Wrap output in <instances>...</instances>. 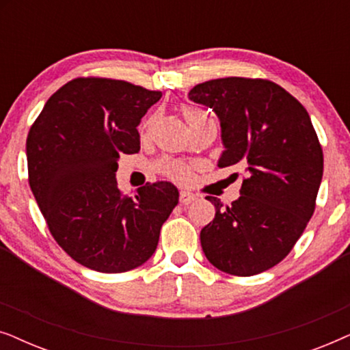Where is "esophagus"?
I'll list each match as a JSON object with an SVG mask.
<instances>
[{
	"mask_svg": "<svg viewBox=\"0 0 350 350\" xmlns=\"http://www.w3.org/2000/svg\"><path fill=\"white\" fill-rule=\"evenodd\" d=\"M196 199H198V196L189 193V191H181V193H180V204H183V205H188L191 202H194Z\"/></svg>",
	"mask_w": 350,
	"mask_h": 350,
	"instance_id": "1",
	"label": "esophagus"
}]
</instances>
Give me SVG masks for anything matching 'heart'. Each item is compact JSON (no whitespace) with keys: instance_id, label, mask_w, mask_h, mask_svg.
Segmentation results:
<instances>
[{"instance_id":"heart-1","label":"heart","mask_w":350,"mask_h":350,"mask_svg":"<svg viewBox=\"0 0 350 350\" xmlns=\"http://www.w3.org/2000/svg\"><path fill=\"white\" fill-rule=\"evenodd\" d=\"M183 116L189 126L194 122H200L204 121V119H208L207 113L194 107H185ZM154 169L159 172V174L169 176V178L175 181H188L191 178V169L186 164H183V162L164 159V161L156 162Z\"/></svg>"}]
</instances>
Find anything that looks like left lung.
Returning <instances> with one entry per match:
<instances>
[{
  "label": "left lung",
  "mask_w": 350,
  "mask_h": 350,
  "mask_svg": "<svg viewBox=\"0 0 350 350\" xmlns=\"http://www.w3.org/2000/svg\"><path fill=\"white\" fill-rule=\"evenodd\" d=\"M221 124L218 167L248 172L241 198L224 205L208 196L215 218L200 245L217 269L250 277L279 265L304 232L315 210L323 152L306 108L267 79L221 78L189 90Z\"/></svg>",
  "instance_id": "obj_1"
}]
</instances>
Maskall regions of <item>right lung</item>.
<instances>
[{"instance_id": "obj_1", "label": "right lung", "mask_w": 350, "mask_h": 350, "mask_svg": "<svg viewBox=\"0 0 350 350\" xmlns=\"http://www.w3.org/2000/svg\"><path fill=\"white\" fill-rule=\"evenodd\" d=\"M162 92L127 81L76 78L57 90L27 137L28 181L55 242L89 269L118 274L154 253L178 204L167 181L118 188L119 154L140 151L137 126Z\"/></svg>"}]
</instances>
